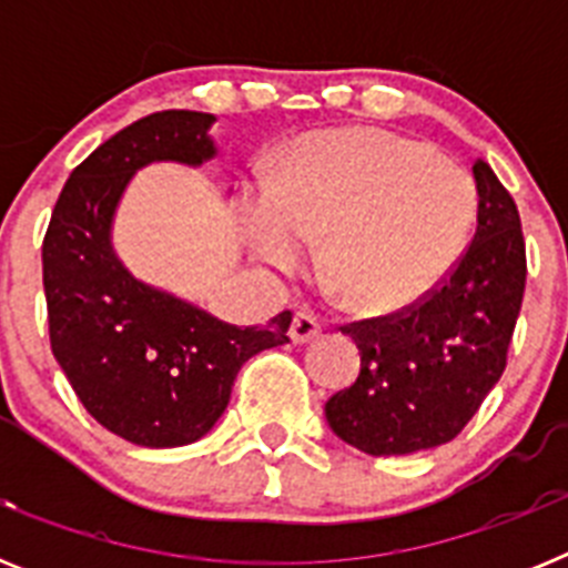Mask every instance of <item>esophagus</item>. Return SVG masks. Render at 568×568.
<instances>
[{"label":"esophagus","instance_id":"obj_1","mask_svg":"<svg viewBox=\"0 0 568 568\" xmlns=\"http://www.w3.org/2000/svg\"><path fill=\"white\" fill-rule=\"evenodd\" d=\"M321 321L313 313H295L293 324H290V338L293 344H307V341L318 338Z\"/></svg>","mask_w":568,"mask_h":568}]
</instances>
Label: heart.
Wrapping results in <instances>:
<instances>
[{"label":"heart","mask_w":568,"mask_h":568,"mask_svg":"<svg viewBox=\"0 0 568 568\" xmlns=\"http://www.w3.org/2000/svg\"><path fill=\"white\" fill-rule=\"evenodd\" d=\"M478 215L464 164L386 130L301 144L273 187L244 202V239L261 264L293 273L321 241V273L361 313H400L449 273Z\"/></svg>","instance_id":"1"}]
</instances>
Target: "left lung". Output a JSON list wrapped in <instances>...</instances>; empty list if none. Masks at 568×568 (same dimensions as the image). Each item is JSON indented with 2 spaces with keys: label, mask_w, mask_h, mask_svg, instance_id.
<instances>
[{
  "label": "left lung",
  "mask_w": 568,
  "mask_h": 568,
  "mask_svg": "<svg viewBox=\"0 0 568 568\" xmlns=\"http://www.w3.org/2000/svg\"><path fill=\"white\" fill-rule=\"evenodd\" d=\"M478 230L449 278L420 304L344 327L361 373L324 406L344 444L413 455L453 440L506 369L526 287V244L511 195L484 159L471 164Z\"/></svg>",
  "instance_id": "8db88e82"
}]
</instances>
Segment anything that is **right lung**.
Instances as JSON below:
<instances>
[{
	"label": "right lung",
	"mask_w": 568,
	"mask_h": 568,
	"mask_svg": "<svg viewBox=\"0 0 568 568\" xmlns=\"http://www.w3.org/2000/svg\"><path fill=\"white\" fill-rule=\"evenodd\" d=\"M213 122V113L162 110L110 135L70 173L42 244L50 349L62 373L104 429L150 449L204 438L241 364L290 341V313L267 327L224 324L135 278L113 250L130 179L153 162L215 159Z\"/></svg>",
	"instance_id": "right-lung-1"
}]
</instances>
